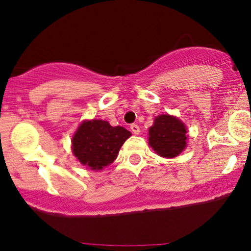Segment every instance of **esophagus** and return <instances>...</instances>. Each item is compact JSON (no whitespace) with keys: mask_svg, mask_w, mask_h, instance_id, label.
I'll list each match as a JSON object with an SVG mask.
<instances>
[{"mask_svg":"<svg viewBox=\"0 0 251 251\" xmlns=\"http://www.w3.org/2000/svg\"><path fill=\"white\" fill-rule=\"evenodd\" d=\"M131 131H132V133L139 134V132H140V127H139L137 124H132V125H131Z\"/></svg>","mask_w":251,"mask_h":251,"instance_id":"1","label":"esophagus"}]
</instances>
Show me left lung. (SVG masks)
<instances>
[{"mask_svg": "<svg viewBox=\"0 0 251 251\" xmlns=\"http://www.w3.org/2000/svg\"><path fill=\"white\" fill-rule=\"evenodd\" d=\"M150 145L160 156L174 158L186 147V126L177 118L162 114L155 118L154 125L150 127Z\"/></svg>", "mask_w": 251, "mask_h": 251, "instance_id": "obj_1", "label": "left lung"}]
</instances>
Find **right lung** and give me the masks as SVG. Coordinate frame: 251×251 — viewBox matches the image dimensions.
I'll list each match as a JSON object with an SVG mask.
<instances>
[{"mask_svg":"<svg viewBox=\"0 0 251 251\" xmlns=\"http://www.w3.org/2000/svg\"><path fill=\"white\" fill-rule=\"evenodd\" d=\"M129 137L131 132L122 126L112 127L104 120L84 122L72 138V152L81 165L99 171L112 164Z\"/></svg>","mask_w":251,"mask_h":251,"instance_id":"1","label":"right lung"}]
</instances>
